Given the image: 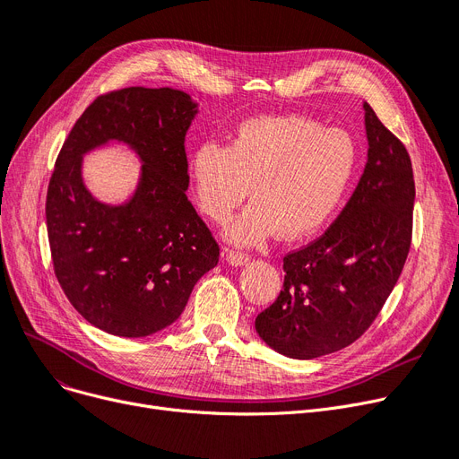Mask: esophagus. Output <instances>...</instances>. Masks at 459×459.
<instances>
[{
  "label": "esophagus",
  "mask_w": 459,
  "mask_h": 459,
  "mask_svg": "<svg viewBox=\"0 0 459 459\" xmlns=\"http://www.w3.org/2000/svg\"><path fill=\"white\" fill-rule=\"evenodd\" d=\"M227 261H229V264H232V266H244V264L249 261V255L244 253V251H234V249H230V251H227Z\"/></svg>",
  "instance_id": "esophagus-1"
}]
</instances>
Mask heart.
<instances>
[{"label":"heart","instance_id":"b5f03b06","mask_svg":"<svg viewBox=\"0 0 459 459\" xmlns=\"http://www.w3.org/2000/svg\"><path fill=\"white\" fill-rule=\"evenodd\" d=\"M356 146L342 129L304 116H256L234 129L229 144L204 143L193 153L198 204L223 223L247 195L253 201L227 227L236 244H258L315 232L343 198L356 167Z\"/></svg>","mask_w":459,"mask_h":459}]
</instances>
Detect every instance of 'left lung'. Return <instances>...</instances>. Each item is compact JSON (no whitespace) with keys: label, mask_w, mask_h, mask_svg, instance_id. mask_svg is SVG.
<instances>
[{"label":"left lung","mask_w":459,"mask_h":459,"mask_svg":"<svg viewBox=\"0 0 459 459\" xmlns=\"http://www.w3.org/2000/svg\"><path fill=\"white\" fill-rule=\"evenodd\" d=\"M368 163L330 229L283 258L285 281L255 328L298 360L354 343L402 275L412 238L414 178L403 143L364 103Z\"/></svg>","instance_id":"1"}]
</instances>
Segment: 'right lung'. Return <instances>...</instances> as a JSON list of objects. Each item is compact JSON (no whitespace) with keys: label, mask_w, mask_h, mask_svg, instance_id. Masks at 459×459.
Masks as SVG:
<instances>
[{"label":"right lung","mask_w":459,"mask_h":459,"mask_svg":"<svg viewBox=\"0 0 459 459\" xmlns=\"http://www.w3.org/2000/svg\"><path fill=\"white\" fill-rule=\"evenodd\" d=\"M196 103L180 90L133 86L99 95L57 153L47 191L54 273L88 323L119 337H144L182 315L195 283L219 261V246L187 201L186 133ZM108 140L143 161L132 201L95 202L82 182V155Z\"/></svg>","instance_id":"obj_1"}]
</instances>
